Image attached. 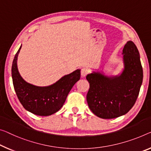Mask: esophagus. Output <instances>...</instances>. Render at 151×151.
Here are the masks:
<instances>
[{"mask_svg": "<svg viewBox=\"0 0 151 151\" xmlns=\"http://www.w3.org/2000/svg\"><path fill=\"white\" fill-rule=\"evenodd\" d=\"M88 73H89V70L86 68H83L81 69V76H82V77H85V76H86Z\"/></svg>", "mask_w": 151, "mask_h": 151, "instance_id": "esophagus-1", "label": "esophagus"}]
</instances>
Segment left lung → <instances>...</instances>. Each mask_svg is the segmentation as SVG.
Listing matches in <instances>:
<instances>
[{
    "instance_id": "1",
    "label": "left lung",
    "mask_w": 151,
    "mask_h": 151,
    "mask_svg": "<svg viewBox=\"0 0 151 151\" xmlns=\"http://www.w3.org/2000/svg\"><path fill=\"white\" fill-rule=\"evenodd\" d=\"M123 54L124 69L120 76L107 77L93 72L86 76L90 83L88 105L92 112L102 119H113L126 114L138 96L143 71L135 44L127 42Z\"/></svg>"
}]
</instances>
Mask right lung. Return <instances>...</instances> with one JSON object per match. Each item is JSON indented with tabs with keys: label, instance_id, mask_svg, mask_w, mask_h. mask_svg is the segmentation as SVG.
Segmentation results:
<instances>
[{
	"label": "right lung",
	"instance_id": "right-lung-1",
	"mask_svg": "<svg viewBox=\"0 0 151 151\" xmlns=\"http://www.w3.org/2000/svg\"><path fill=\"white\" fill-rule=\"evenodd\" d=\"M22 46L14 57L11 73L14 89L17 98L27 111L37 115L48 116L61 109L73 85L80 79V70L77 69L61 78L54 84L38 87L27 83L18 71L17 60Z\"/></svg>",
	"mask_w": 151,
	"mask_h": 151
}]
</instances>
